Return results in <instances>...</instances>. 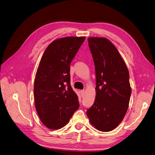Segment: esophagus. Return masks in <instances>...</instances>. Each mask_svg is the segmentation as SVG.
<instances>
[{
    "label": "esophagus",
    "mask_w": 155,
    "mask_h": 155,
    "mask_svg": "<svg viewBox=\"0 0 155 155\" xmlns=\"http://www.w3.org/2000/svg\"><path fill=\"white\" fill-rule=\"evenodd\" d=\"M81 96L84 97V94H85V91L84 90H81Z\"/></svg>",
    "instance_id": "1"
}]
</instances>
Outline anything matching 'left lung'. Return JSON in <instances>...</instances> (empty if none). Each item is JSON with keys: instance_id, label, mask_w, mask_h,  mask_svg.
<instances>
[{"instance_id": "obj_1", "label": "left lung", "mask_w": 155, "mask_h": 155, "mask_svg": "<svg viewBox=\"0 0 155 155\" xmlns=\"http://www.w3.org/2000/svg\"><path fill=\"white\" fill-rule=\"evenodd\" d=\"M96 74V97L86 114L92 126L113 130L124 118L131 94L128 69L114 44L106 38L89 37Z\"/></svg>"}]
</instances>
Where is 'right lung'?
<instances>
[{"mask_svg":"<svg viewBox=\"0 0 155 155\" xmlns=\"http://www.w3.org/2000/svg\"><path fill=\"white\" fill-rule=\"evenodd\" d=\"M85 37L54 40L45 50L34 83L35 106L45 126L63 127L79 107L78 98L70 84V64Z\"/></svg>","mask_w":155,"mask_h":155,"instance_id":"1","label":"right lung"}]
</instances>
